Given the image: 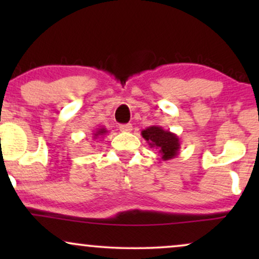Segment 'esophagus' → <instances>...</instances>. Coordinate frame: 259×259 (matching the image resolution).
<instances>
[{"mask_svg": "<svg viewBox=\"0 0 259 259\" xmlns=\"http://www.w3.org/2000/svg\"><path fill=\"white\" fill-rule=\"evenodd\" d=\"M119 129H120V132H123V133H129L133 130V126H132V124H121V125H119Z\"/></svg>", "mask_w": 259, "mask_h": 259, "instance_id": "obj_1", "label": "esophagus"}]
</instances>
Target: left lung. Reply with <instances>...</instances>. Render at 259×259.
Returning <instances> with one entry per match:
<instances>
[{
    "label": "left lung",
    "instance_id": "obj_1",
    "mask_svg": "<svg viewBox=\"0 0 259 259\" xmlns=\"http://www.w3.org/2000/svg\"><path fill=\"white\" fill-rule=\"evenodd\" d=\"M141 135L148 146L158 150L163 160L173 159L179 154L181 141L177 134L164 130L159 125H151L142 130Z\"/></svg>",
    "mask_w": 259,
    "mask_h": 259
}]
</instances>
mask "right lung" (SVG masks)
<instances>
[{"label":"right lung","mask_w":259,"mask_h":259,"mask_svg":"<svg viewBox=\"0 0 259 259\" xmlns=\"http://www.w3.org/2000/svg\"><path fill=\"white\" fill-rule=\"evenodd\" d=\"M107 133H108V130H107L106 127H99V129L95 130L94 134H92V139L97 140L100 138H103V136H105Z\"/></svg>","instance_id":"right-lung-1"}]
</instances>
